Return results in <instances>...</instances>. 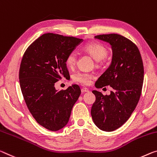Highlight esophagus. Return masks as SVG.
Segmentation results:
<instances>
[{"instance_id":"1","label":"esophagus","mask_w":157,"mask_h":157,"mask_svg":"<svg viewBox=\"0 0 157 157\" xmlns=\"http://www.w3.org/2000/svg\"><path fill=\"white\" fill-rule=\"evenodd\" d=\"M82 91V93H86V92H89V89H86V88H82L81 89Z\"/></svg>"}]
</instances>
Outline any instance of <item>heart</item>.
<instances>
[{
  "label": "heart",
  "instance_id": "obj_1",
  "mask_svg": "<svg viewBox=\"0 0 157 157\" xmlns=\"http://www.w3.org/2000/svg\"><path fill=\"white\" fill-rule=\"evenodd\" d=\"M83 50L93 57L96 61H101L108 56V51L106 47L98 43H89L83 47ZM77 53L75 52H71L67 55L66 63L70 68L73 67L77 61ZM92 75L85 72H79L74 75L75 82L80 83L84 85H88L91 82Z\"/></svg>",
  "mask_w": 157,
  "mask_h": 157
}]
</instances>
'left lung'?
<instances>
[{
    "label": "left lung",
    "instance_id": "obj_1",
    "mask_svg": "<svg viewBox=\"0 0 157 157\" xmlns=\"http://www.w3.org/2000/svg\"><path fill=\"white\" fill-rule=\"evenodd\" d=\"M94 38L110 44L113 51L110 65L97 79L95 86H110L113 91L105 96L92 91L96 101L91 114L98 128L113 131L128 120L140 99L144 80L143 60L136 44L121 35H99Z\"/></svg>",
    "mask_w": 157,
    "mask_h": 157
}]
</instances>
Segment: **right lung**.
<instances>
[{"mask_svg":"<svg viewBox=\"0 0 157 157\" xmlns=\"http://www.w3.org/2000/svg\"><path fill=\"white\" fill-rule=\"evenodd\" d=\"M82 39L54 33L42 35L25 52L19 68V83L30 113L40 125L52 131L63 128L81 94L77 84L56 90L55 83L70 76L66 56Z\"/></svg>","mask_w":157,"mask_h":157,"instance_id":"add662e5","label":"right lung"}]
</instances>
